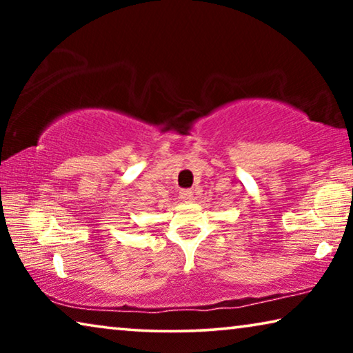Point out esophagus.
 Listing matches in <instances>:
<instances>
[{
  "mask_svg": "<svg viewBox=\"0 0 353 353\" xmlns=\"http://www.w3.org/2000/svg\"><path fill=\"white\" fill-rule=\"evenodd\" d=\"M179 198H181L183 202L193 201V191H191V190H182L181 193H179Z\"/></svg>",
  "mask_w": 353,
  "mask_h": 353,
  "instance_id": "esophagus-1",
  "label": "esophagus"
}]
</instances>
